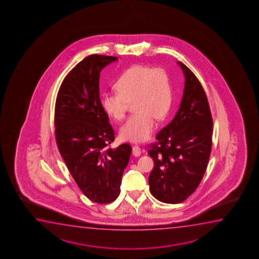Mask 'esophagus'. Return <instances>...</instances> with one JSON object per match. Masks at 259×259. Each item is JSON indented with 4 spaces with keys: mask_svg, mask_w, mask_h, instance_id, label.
<instances>
[{
    "mask_svg": "<svg viewBox=\"0 0 259 259\" xmlns=\"http://www.w3.org/2000/svg\"><path fill=\"white\" fill-rule=\"evenodd\" d=\"M142 154V149L139 146H134L133 147V155L135 156H140Z\"/></svg>",
    "mask_w": 259,
    "mask_h": 259,
    "instance_id": "1",
    "label": "esophagus"
}]
</instances>
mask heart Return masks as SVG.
I'll list each match as a JSON object with an SVG mask.
<instances>
[{
    "label": "heart",
    "mask_w": 259,
    "mask_h": 259,
    "mask_svg": "<svg viewBox=\"0 0 259 259\" xmlns=\"http://www.w3.org/2000/svg\"><path fill=\"white\" fill-rule=\"evenodd\" d=\"M117 92L102 96V106L115 120L124 119L129 103L136 113L121 127V137L132 142H142L152 135L156 121L166 117L172 104L170 77L163 68L136 64L128 68L115 84Z\"/></svg>",
    "instance_id": "heart-1"
}]
</instances>
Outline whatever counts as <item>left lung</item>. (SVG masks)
I'll use <instances>...</instances> for the list:
<instances>
[{
	"mask_svg": "<svg viewBox=\"0 0 259 259\" xmlns=\"http://www.w3.org/2000/svg\"><path fill=\"white\" fill-rule=\"evenodd\" d=\"M178 64L185 76L181 105L148 151L155 163L149 177L150 192L160 202L172 204L185 201L198 187L212 143V117L205 92L191 70L181 62Z\"/></svg>",
	"mask_w": 259,
	"mask_h": 259,
	"instance_id": "1",
	"label": "left lung"
}]
</instances>
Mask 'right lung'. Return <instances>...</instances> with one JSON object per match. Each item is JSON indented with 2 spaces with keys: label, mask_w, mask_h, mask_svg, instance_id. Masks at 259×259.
<instances>
[{
  "label": "right lung",
  "mask_w": 259,
  "mask_h": 259,
  "mask_svg": "<svg viewBox=\"0 0 259 259\" xmlns=\"http://www.w3.org/2000/svg\"><path fill=\"white\" fill-rule=\"evenodd\" d=\"M117 57L91 55L79 62L61 85L55 107V135L61 156L83 194L110 203L120 194L131 146L110 147L115 132L100 100V72Z\"/></svg>",
  "instance_id": "obj_1"
}]
</instances>
